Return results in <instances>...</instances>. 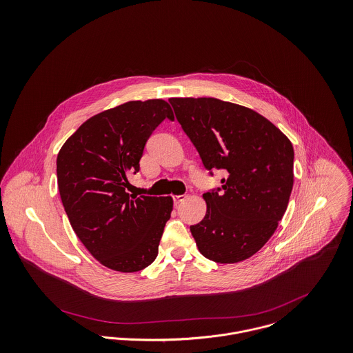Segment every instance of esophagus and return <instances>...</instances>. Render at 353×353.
I'll return each mask as SVG.
<instances>
[{
  "label": "esophagus",
  "instance_id": "1",
  "mask_svg": "<svg viewBox=\"0 0 353 353\" xmlns=\"http://www.w3.org/2000/svg\"><path fill=\"white\" fill-rule=\"evenodd\" d=\"M187 199H188V195L176 196V197H174V204H176V205H179V204H181L183 201H185Z\"/></svg>",
  "mask_w": 353,
  "mask_h": 353
}]
</instances>
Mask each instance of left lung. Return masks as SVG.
<instances>
[{"label":"left lung","instance_id":"8db88e82","mask_svg":"<svg viewBox=\"0 0 353 353\" xmlns=\"http://www.w3.org/2000/svg\"><path fill=\"white\" fill-rule=\"evenodd\" d=\"M204 166L228 170L222 194L207 192L191 226L199 252L221 264L256 254L283 218L294 185L291 141L256 111L214 97L169 99Z\"/></svg>","mask_w":353,"mask_h":353}]
</instances>
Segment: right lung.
<instances>
[{
  "instance_id": "right-lung-1",
  "label": "right lung",
  "mask_w": 353,
  "mask_h": 353,
  "mask_svg": "<svg viewBox=\"0 0 353 353\" xmlns=\"http://www.w3.org/2000/svg\"><path fill=\"white\" fill-rule=\"evenodd\" d=\"M165 118L162 99L132 100L83 121L57 158L58 188L70 225L104 267L138 272L157 257L172 196L125 192L128 172H138L146 141Z\"/></svg>"
}]
</instances>
